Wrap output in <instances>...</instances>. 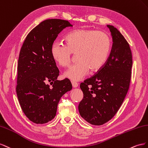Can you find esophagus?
Here are the masks:
<instances>
[{
	"mask_svg": "<svg viewBox=\"0 0 148 148\" xmlns=\"http://www.w3.org/2000/svg\"><path fill=\"white\" fill-rule=\"evenodd\" d=\"M71 83H72V85H73V87L74 88H76L78 87V83L75 82H73V81L71 82Z\"/></svg>",
	"mask_w": 148,
	"mask_h": 148,
	"instance_id": "34e87169",
	"label": "esophagus"
}]
</instances>
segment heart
Here are the masks:
<instances>
[{
  "label": "heart",
  "instance_id": "obj_1",
  "mask_svg": "<svg viewBox=\"0 0 148 148\" xmlns=\"http://www.w3.org/2000/svg\"><path fill=\"white\" fill-rule=\"evenodd\" d=\"M65 41H54L51 54L59 65L66 67L70 64L73 53H77L78 62L63 74L73 82L85 77L90 69H100L106 62L111 48V40L106 33L91 29L72 32L66 35Z\"/></svg>",
  "mask_w": 148,
  "mask_h": 148
}]
</instances>
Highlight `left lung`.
Listing matches in <instances>:
<instances>
[{
  "mask_svg": "<svg viewBox=\"0 0 148 148\" xmlns=\"http://www.w3.org/2000/svg\"><path fill=\"white\" fill-rule=\"evenodd\" d=\"M112 47L105 65L80 85L84 97L79 104L81 117L94 125L107 123L115 115L127 94L132 75V54L124 36L112 25Z\"/></svg>",
  "mask_w": 148,
  "mask_h": 148,
  "instance_id": "obj_1",
  "label": "left lung"
}]
</instances>
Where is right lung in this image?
Wrapping results in <instances>:
<instances>
[{"mask_svg":"<svg viewBox=\"0 0 148 148\" xmlns=\"http://www.w3.org/2000/svg\"><path fill=\"white\" fill-rule=\"evenodd\" d=\"M68 27L73 25L67 20H44L28 33L21 48L16 95L25 115L35 123L52 120L61 97L72 89L68 79L57 80L60 71L51 54L54 41Z\"/></svg>","mask_w":148,"mask_h":148,"instance_id":"add662e5","label":"right lung"}]
</instances>
